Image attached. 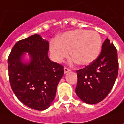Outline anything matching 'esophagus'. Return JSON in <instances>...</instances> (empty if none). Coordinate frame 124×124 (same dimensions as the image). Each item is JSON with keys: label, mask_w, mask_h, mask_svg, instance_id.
Returning <instances> with one entry per match:
<instances>
[{"label": "esophagus", "mask_w": 124, "mask_h": 124, "mask_svg": "<svg viewBox=\"0 0 124 124\" xmlns=\"http://www.w3.org/2000/svg\"><path fill=\"white\" fill-rule=\"evenodd\" d=\"M71 70L69 69V68H66V67H65L64 68V73L65 74H66V73H68V72H70Z\"/></svg>", "instance_id": "obj_1"}]
</instances>
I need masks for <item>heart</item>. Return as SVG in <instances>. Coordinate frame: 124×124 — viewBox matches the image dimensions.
I'll return each instance as SVG.
<instances>
[{
  "label": "heart",
  "instance_id": "heart-1",
  "mask_svg": "<svg viewBox=\"0 0 124 124\" xmlns=\"http://www.w3.org/2000/svg\"><path fill=\"white\" fill-rule=\"evenodd\" d=\"M101 47V36L97 32L75 30L65 32L56 41L50 43V53L56 62L61 63L70 54L79 65L93 63L99 55Z\"/></svg>",
  "mask_w": 124,
  "mask_h": 124
}]
</instances>
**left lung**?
<instances>
[{
	"label": "left lung",
	"instance_id": "obj_1",
	"mask_svg": "<svg viewBox=\"0 0 124 124\" xmlns=\"http://www.w3.org/2000/svg\"><path fill=\"white\" fill-rule=\"evenodd\" d=\"M118 67L117 50L106 39L97 58L85 68L77 71V96L88 104L101 101L112 90L118 75Z\"/></svg>",
	"mask_w": 124,
	"mask_h": 124
}]
</instances>
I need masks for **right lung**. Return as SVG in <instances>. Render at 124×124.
Wrapping results in <instances>:
<instances>
[{"instance_id": "obj_1", "label": "right lung", "mask_w": 124, "mask_h": 124, "mask_svg": "<svg viewBox=\"0 0 124 124\" xmlns=\"http://www.w3.org/2000/svg\"><path fill=\"white\" fill-rule=\"evenodd\" d=\"M48 50V41L36 34L18 41L7 60L13 92L23 104L36 110L50 107L64 74L63 66L49 59ZM27 54L30 61L26 62Z\"/></svg>"}]
</instances>
